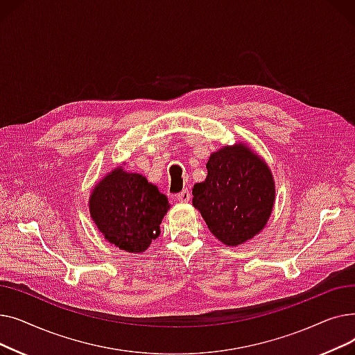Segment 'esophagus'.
<instances>
[{
  "label": "esophagus",
  "instance_id": "1",
  "mask_svg": "<svg viewBox=\"0 0 355 355\" xmlns=\"http://www.w3.org/2000/svg\"><path fill=\"white\" fill-rule=\"evenodd\" d=\"M190 198H191V194H190V190H187V189L177 194V200L181 202H187V201H190Z\"/></svg>",
  "mask_w": 355,
  "mask_h": 355
}]
</instances>
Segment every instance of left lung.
Wrapping results in <instances>:
<instances>
[{
	"instance_id": "1",
	"label": "left lung",
	"mask_w": 355,
	"mask_h": 355,
	"mask_svg": "<svg viewBox=\"0 0 355 355\" xmlns=\"http://www.w3.org/2000/svg\"><path fill=\"white\" fill-rule=\"evenodd\" d=\"M193 206L209 230L227 246H237L262 230L275 201L269 166L243 144L211 154L207 178L193 189Z\"/></svg>"
}]
</instances>
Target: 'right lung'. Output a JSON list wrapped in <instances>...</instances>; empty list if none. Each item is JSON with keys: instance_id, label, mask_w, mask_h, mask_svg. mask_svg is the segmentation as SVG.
Listing matches in <instances>:
<instances>
[{"instance_id": "1", "label": "right lung", "mask_w": 355, "mask_h": 355, "mask_svg": "<svg viewBox=\"0 0 355 355\" xmlns=\"http://www.w3.org/2000/svg\"><path fill=\"white\" fill-rule=\"evenodd\" d=\"M168 206L155 185L122 168L96 184L89 201L90 216L105 239L129 253L144 252L159 236Z\"/></svg>"}]
</instances>
